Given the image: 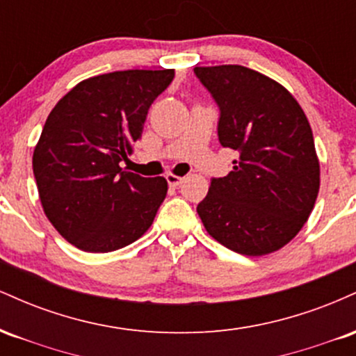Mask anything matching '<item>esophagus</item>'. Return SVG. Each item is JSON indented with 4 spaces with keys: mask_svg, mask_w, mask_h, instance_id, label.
Segmentation results:
<instances>
[{
    "mask_svg": "<svg viewBox=\"0 0 356 356\" xmlns=\"http://www.w3.org/2000/svg\"><path fill=\"white\" fill-rule=\"evenodd\" d=\"M167 182H169V186L170 187H177V186H181V182L184 181L182 177H179V175H175V174H167Z\"/></svg>",
    "mask_w": 356,
    "mask_h": 356,
    "instance_id": "1",
    "label": "esophagus"
}]
</instances>
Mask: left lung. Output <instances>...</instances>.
Here are the masks:
<instances>
[{
	"instance_id": "obj_1",
	"label": "left lung",
	"mask_w": 356,
	"mask_h": 356,
	"mask_svg": "<svg viewBox=\"0 0 356 356\" xmlns=\"http://www.w3.org/2000/svg\"><path fill=\"white\" fill-rule=\"evenodd\" d=\"M194 73L219 105L220 145L239 152L231 172L211 181L199 218L231 251L275 252L301 231L320 191L308 118L283 85L251 68L218 65Z\"/></svg>"
}]
</instances>
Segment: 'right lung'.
I'll list each match as a JSON object with an SVG mask.
<instances>
[{
  "mask_svg": "<svg viewBox=\"0 0 356 356\" xmlns=\"http://www.w3.org/2000/svg\"><path fill=\"white\" fill-rule=\"evenodd\" d=\"M172 79L174 70L90 76L44 122L33 152L40 201L53 227L81 251H115L152 226L167 181L118 164L134 152L150 105Z\"/></svg>",
  "mask_w": 356,
  "mask_h": 356,
  "instance_id": "add662e5",
  "label": "right lung"
}]
</instances>
